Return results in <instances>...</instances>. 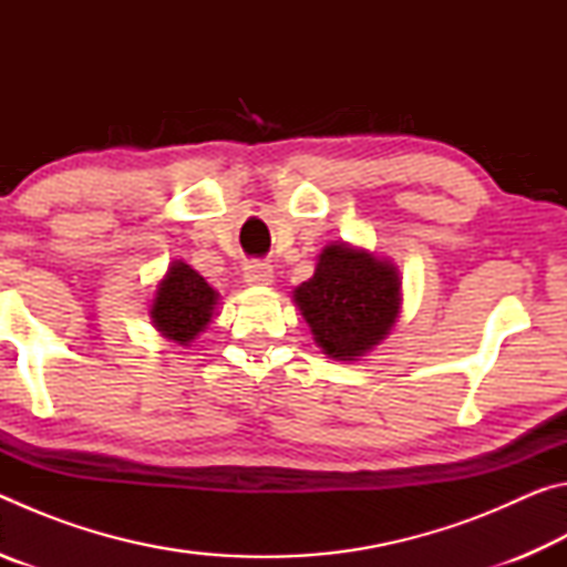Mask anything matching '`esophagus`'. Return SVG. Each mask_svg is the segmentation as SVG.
<instances>
[{"label":"esophagus","instance_id":"obj_1","mask_svg":"<svg viewBox=\"0 0 567 567\" xmlns=\"http://www.w3.org/2000/svg\"><path fill=\"white\" fill-rule=\"evenodd\" d=\"M245 282L252 285V287H267L275 282V272L272 267L267 262H249L245 265Z\"/></svg>","mask_w":567,"mask_h":567}]
</instances>
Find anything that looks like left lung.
I'll use <instances>...</instances> for the list:
<instances>
[{
    "label": "left lung",
    "mask_w": 567,
    "mask_h": 567,
    "mask_svg": "<svg viewBox=\"0 0 567 567\" xmlns=\"http://www.w3.org/2000/svg\"><path fill=\"white\" fill-rule=\"evenodd\" d=\"M292 300L318 348L332 360L352 362L395 328L402 310L400 270L364 247L330 243L310 280L295 287Z\"/></svg>",
    "instance_id": "left-lung-1"
}]
</instances>
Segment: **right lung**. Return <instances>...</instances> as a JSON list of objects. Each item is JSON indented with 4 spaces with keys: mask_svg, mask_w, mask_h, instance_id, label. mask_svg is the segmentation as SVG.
<instances>
[{
    "mask_svg": "<svg viewBox=\"0 0 567 567\" xmlns=\"http://www.w3.org/2000/svg\"><path fill=\"white\" fill-rule=\"evenodd\" d=\"M219 305V292L187 262L172 260L157 282L150 305L155 330L179 348H189L199 332L207 330Z\"/></svg>",
    "mask_w": 567,
    "mask_h": 567,
    "instance_id": "right-lung-1",
    "label": "right lung"
}]
</instances>
